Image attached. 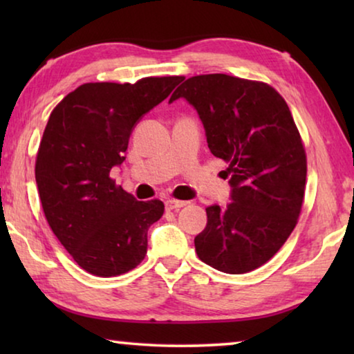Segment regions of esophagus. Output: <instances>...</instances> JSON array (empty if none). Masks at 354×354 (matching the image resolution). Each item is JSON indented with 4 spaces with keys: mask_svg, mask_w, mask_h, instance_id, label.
I'll use <instances>...</instances> for the list:
<instances>
[{
    "mask_svg": "<svg viewBox=\"0 0 354 354\" xmlns=\"http://www.w3.org/2000/svg\"><path fill=\"white\" fill-rule=\"evenodd\" d=\"M184 206H187V201H179V200L165 201V209H169V211H178V209H181Z\"/></svg>",
    "mask_w": 354,
    "mask_h": 354,
    "instance_id": "34e87169",
    "label": "esophagus"
}]
</instances>
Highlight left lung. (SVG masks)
<instances>
[{
    "instance_id": "obj_1",
    "label": "left lung",
    "mask_w": 354,
    "mask_h": 354,
    "mask_svg": "<svg viewBox=\"0 0 354 354\" xmlns=\"http://www.w3.org/2000/svg\"><path fill=\"white\" fill-rule=\"evenodd\" d=\"M179 98L198 113L211 153L230 164L231 203L206 207L196 254L223 273L254 270L283 247L303 205L306 153L289 106L267 84L220 73L189 77L169 103Z\"/></svg>"
}]
</instances>
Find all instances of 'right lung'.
<instances>
[{
  "instance_id": "obj_1",
  "label": "right lung",
  "mask_w": 354,
  "mask_h": 354,
  "mask_svg": "<svg viewBox=\"0 0 354 354\" xmlns=\"http://www.w3.org/2000/svg\"><path fill=\"white\" fill-rule=\"evenodd\" d=\"M181 81L82 84L48 120L35 159L41 207L59 242L95 277L127 273L147 254L148 227L162 217L164 203L137 201L109 173L124 160L136 124Z\"/></svg>"
}]
</instances>
